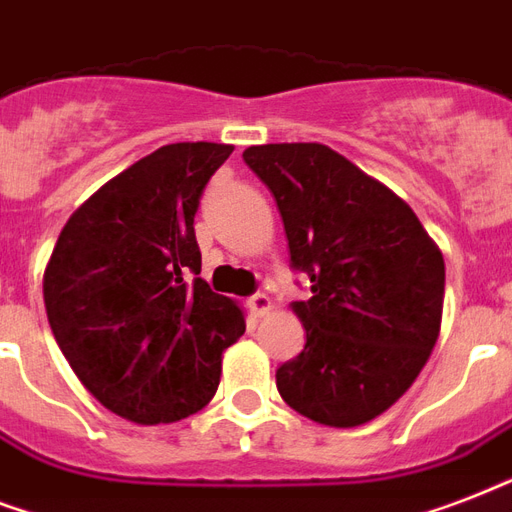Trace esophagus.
<instances>
[{
    "label": "esophagus",
    "instance_id": "obj_1",
    "mask_svg": "<svg viewBox=\"0 0 512 512\" xmlns=\"http://www.w3.org/2000/svg\"><path fill=\"white\" fill-rule=\"evenodd\" d=\"M248 310H251L253 318H264L272 310V299H269L267 293H256V296L248 299Z\"/></svg>",
    "mask_w": 512,
    "mask_h": 512
}]
</instances>
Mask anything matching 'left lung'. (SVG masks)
<instances>
[{"label":"left lung","instance_id":"1","mask_svg":"<svg viewBox=\"0 0 512 512\" xmlns=\"http://www.w3.org/2000/svg\"><path fill=\"white\" fill-rule=\"evenodd\" d=\"M243 160L275 194L291 267L310 277V299L291 304L307 344L277 368V390L312 422L363 425L438 342L441 251L398 194L328 146H248Z\"/></svg>","mask_w":512,"mask_h":512}]
</instances>
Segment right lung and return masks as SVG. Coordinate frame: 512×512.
<instances>
[{"instance_id":"right-lung-1","label":"right lung","mask_w":512,"mask_h":512,"mask_svg":"<svg viewBox=\"0 0 512 512\" xmlns=\"http://www.w3.org/2000/svg\"><path fill=\"white\" fill-rule=\"evenodd\" d=\"M235 146L168 144L66 221L45 269L61 352L98 403L136 425L178 422L219 390L243 310L200 275L194 213Z\"/></svg>"}]
</instances>
